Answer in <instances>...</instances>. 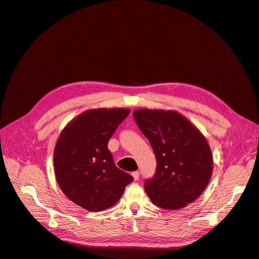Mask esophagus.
<instances>
[{"mask_svg":"<svg viewBox=\"0 0 259 259\" xmlns=\"http://www.w3.org/2000/svg\"><path fill=\"white\" fill-rule=\"evenodd\" d=\"M132 175H133L134 180H135V181H138V179H139V172H138V171L133 172V173H132Z\"/></svg>","mask_w":259,"mask_h":259,"instance_id":"obj_1","label":"esophagus"}]
</instances>
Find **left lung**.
<instances>
[{
	"instance_id": "8db88e82",
	"label": "left lung",
	"mask_w": 259,
	"mask_h": 259,
	"mask_svg": "<svg viewBox=\"0 0 259 259\" xmlns=\"http://www.w3.org/2000/svg\"><path fill=\"white\" fill-rule=\"evenodd\" d=\"M134 119L150 141L156 173L144 183L153 204L181 209L199 198L212 174V155L203 134L175 110L141 108Z\"/></svg>"
}]
</instances>
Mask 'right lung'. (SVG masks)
<instances>
[{
	"label": "right lung",
	"mask_w": 259,
	"mask_h": 259,
	"mask_svg": "<svg viewBox=\"0 0 259 259\" xmlns=\"http://www.w3.org/2000/svg\"><path fill=\"white\" fill-rule=\"evenodd\" d=\"M127 108H97L80 113L60 133L54 149V170L69 200L89 211L115 205L133 177L113 162L107 144Z\"/></svg>",
	"instance_id": "obj_1"
}]
</instances>
